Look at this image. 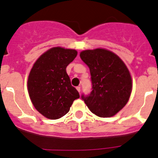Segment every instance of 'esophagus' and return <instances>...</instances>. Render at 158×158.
<instances>
[{"label":"esophagus","mask_w":158,"mask_h":158,"mask_svg":"<svg viewBox=\"0 0 158 158\" xmlns=\"http://www.w3.org/2000/svg\"><path fill=\"white\" fill-rule=\"evenodd\" d=\"M77 90L79 92H80L81 88H80V87H79V86H78V87H77Z\"/></svg>","instance_id":"obj_1"}]
</instances>
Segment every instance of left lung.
I'll list each match as a JSON object with an SVG mask.
<instances>
[{"label": "left lung", "mask_w": 158, "mask_h": 158, "mask_svg": "<svg viewBox=\"0 0 158 158\" xmlns=\"http://www.w3.org/2000/svg\"><path fill=\"white\" fill-rule=\"evenodd\" d=\"M80 58L90 69L92 82L90 94H82L81 99L98 117L115 115L126 106L131 93V77L126 64L106 49L84 50Z\"/></svg>", "instance_id": "obj_1"}]
</instances>
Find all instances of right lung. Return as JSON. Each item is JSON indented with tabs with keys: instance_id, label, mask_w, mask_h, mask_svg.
<instances>
[{
	"instance_id": "obj_1",
	"label": "right lung",
	"mask_w": 158,
	"mask_h": 158,
	"mask_svg": "<svg viewBox=\"0 0 158 158\" xmlns=\"http://www.w3.org/2000/svg\"><path fill=\"white\" fill-rule=\"evenodd\" d=\"M77 56L76 50L52 48L40 56L30 70L29 95L35 109L47 118H61L79 98L66 72L67 66Z\"/></svg>"
}]
</instances>
